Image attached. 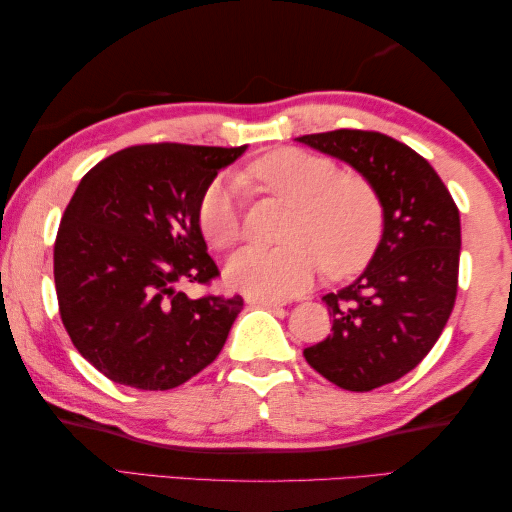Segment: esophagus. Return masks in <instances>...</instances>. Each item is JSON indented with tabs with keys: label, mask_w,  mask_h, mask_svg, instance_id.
Wrapping results in <instances>:
<instances>
[{
	"label": "esophagus",
	"mask_w": 512,
	"mask_h": 512,
	"mask_svg": "<svg viewBox=\"0 0 512 512\" xmlns=\"http://www.w3.org/2000/svg\"><path fill=\"white\" fill-rule=\"evenodd\" d=\"M247 304H258V306H270V308H276V306H286V299H279V297H256V295H247L245 297Z\"/></svg>",
	"instance_id": "1"
}]
</instances>
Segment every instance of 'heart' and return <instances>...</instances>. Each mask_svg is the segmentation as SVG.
Wrapping results in <instances>:
<instances>
[{"label": "heart", "instance_id": "obj_1", "mask_svg": "<svg viewBox=\"0 0 512 512\" xmlns=\"http://www.w3.org/2000/svg\"><path fill=\"white\" fill-rule=\"evenodd\" d=\"M292 206L288 245L247 247L226 263V281L256 297H288L324 270L340 276L356 270L381 236V201L363 177L340 174L331 158L283 147L251 163L238 177ZM199 229L215 249L242 236L236 183L217 179L197 211Z\"/></svg>", "mask_w": 512, "mask_h": 512}]
</instances>
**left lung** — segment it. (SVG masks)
<instances>
[{"mask_svg":"<svg viewBox=\"0 0 512 512\" xmlns=\"http://www.w3.org/2000/svg\"><path fill=\"white\" fill-rule=\"evenodd\" d=\"M297 142L354 167L383 208L370 265L347 288L322 297L333 333L304 356L338 388H381L422 363L454 311L458 208L429 161L383 133L338 129Z\"/></svg>","mask_w":512,"mask_h":512,"instance_id":"1","label":"left lung"}]
</instances>
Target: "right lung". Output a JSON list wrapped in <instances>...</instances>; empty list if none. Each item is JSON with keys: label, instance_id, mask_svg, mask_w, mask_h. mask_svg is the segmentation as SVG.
Listing matches in <instances>:
<instances>
[{"label": "right lung", "instance_id": "obj_1", "mask_svg": "<svg viewBox=\"0 0 512 512\" xmlns=\"http://www.w3.org/2000/svg\"><path fill=\"white\" fill-rule=\"evenodd\" d=\"M245 149L129 147L74 190L54 245L58 308L79 354L111 381L170 390L222 351L242 297L190 299L179 286L220 274L197 211Z\"/></svg>", "mask_w": 512, "mask_h": 512}]
</instances>
